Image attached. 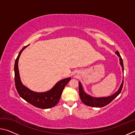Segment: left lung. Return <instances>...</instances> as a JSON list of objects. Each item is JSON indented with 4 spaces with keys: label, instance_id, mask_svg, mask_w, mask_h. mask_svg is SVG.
<instances>
[{
    "label": "left lung",
    "instance_id": "obj_1",
    "mask_svg": "<svg viewBox=\"0 0 135 135\" xmlns=\"http://www.w3.org/2000/svg\"><path fill=\"white\" fill-rule=\"evenodd\" d=\"M115 54L120 57V64L122 67V71L123 73L124 72V66H123V59L121 57L120 55L117 51L115 52ZM79 95L80 97L81 101L83 103L86 105L92 107H103L106 106L107 105L109 104L110 102L113 100L115 98L117 97V96L120 94L121 91L122 90L123 86V80L122 81V83L121 84L119 89H118L117 92H115L111 96L107 97H100V98H97V97H93L92 96L88 95L86 93L83 89V87L81 86V84L80 82H79Z\"/></svg>",
    "mask_w": 135,
    "mask_h": 135
}]
</instances>
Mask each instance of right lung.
<instances>
[{"mask_svg":"<svg viewBox=\"0 0 135 135\" xmlns=\"http://www.w3.org/2000/svg\"><path fill=\"white\" fill-rule=\"evenodd\" d=\"M28 45L24 46L21 50L15 60L14 72L16 89L20 97L33 106L42 109L51 108L58 103L64 89L71 80V77H68L57 82L51 90L47 92H36L27 88L22 83L20 79L18 70V60L22 51Z\"/></svg>","mask_w":135,"mask_h":135,"instance_id":"obj_1","label":"right lung"}]
</instances>
